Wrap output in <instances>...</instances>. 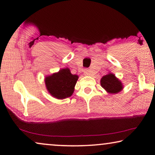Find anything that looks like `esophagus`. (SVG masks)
<instances>
[{
  "label": "esophagus",
  "mask_w": 155,
  "mask_h": 155,
  "mask_svg": "<svg viewBox=\"0 0 155 155\" xmlns=\"http://www.w3.org/2000/svg\"><path fill=\"white\" fill-rule=\"evenodd\" d=\"M84 73H85V75H90L91 74V70L90 69H85L84 70Z\"/></svg>",
  "instance_id": "34e87169"
}]
</instances>
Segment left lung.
Segmentation results:
<instances>
[{"label": "left lung", "mask_w": 155, "mask_h": 155, "mask_svg": "<svg viewBox=\"0 0 155 155\" xmlns=\"http://www.w3.org/2000/svg\"><path fill=\"white\" fill-rule=\"evenodd\" d=\"M101 86L110 94H116L122 90V83L114 74H109L101 78Z\"/></svg>", "instance_id": "1"}]
</instances>
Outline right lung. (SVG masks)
Masks as SVG:
<instances>
[{
	"label": "right lung",
	"instance_id": "1",
	"mask_svg": "<svg viewBox=\"0 0 155 155\" xmlns=\"http://www.w3.org/2000/svg\"><path fill=\"white\" fill-rule=\"evenodd\" d=\"M78 78V76L72 74L68 68L61 70L46 78L47 90L52 96L58 99L68 98L73 94Z\"/></svg>",
	"mask_w": 155,
	"mask_h": 155
}]
</instances>
